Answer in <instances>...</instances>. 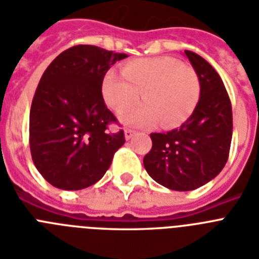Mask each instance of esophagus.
Returning a JSON list of instances; mask_svg holds the SVG:
<instances>
[{"label": "esophagus", "instance_id": "34e87169", "mask_svg": "<svg viewBox=\"0 0 259 259\" xmlns=\"http://www.w3.org/2000/svg\"><path fill=\"white\" fill-rule=\"evenodd\" d=\"M133 136H136V132L132 129H126L125 130V140H130V138H133Z\"/></svg>", "mask_w": 259, "mask_h": 259}]
</instances>
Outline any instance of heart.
I'll return each mask as SVG.
<instances>
[{"mask_svg": "<svg viewBox=\"0 0 259 259\" xmlns=\"http://www.w3.org/2000/svg\"><path fill=\"white\" fill-rule=\"evenodd\" d=\"M122 75L109 71L102 82L105 101L119 111L135 103L141 93L144 104L119 113L121 122L133 127H176L193 114L199 97L201 79L189 65L173 57L133 60L122 66Z\"/></svg>", "mask_w": 259, "mask_h": 259, "instance_id": "obj_1", "label": "heart"}]
</instances>
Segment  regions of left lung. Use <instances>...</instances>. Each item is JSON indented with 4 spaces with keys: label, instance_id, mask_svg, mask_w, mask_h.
<instances>
[{
    "label": "left lung",
    "instance_id": "left-lung-1",
    "mask_svg": "<svg viewBox=\"0 0 259 259\" xmlns=\"http://www.w3.org/2000/svg\"><path fill=\"white\" fill-rule=\"evenodd\" d=\"M201 79V97L193 114L167 133H151L153 146L144 166L157 184L170 190L198 189L226 165L232 144L233 113L228 92L215 69L185 50Z\"/></svg>",
    "mask_w": 259,
    "mask_h": 259
}]
</instances>
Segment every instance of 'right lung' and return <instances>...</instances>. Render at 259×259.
Listing matches in <instances>:
<instances>
[{"mask_svg":"<svg viewBox=\"0 0 259 259\" xmlns=\"http://www.w3.org/2000/svg\"><path fill=\"white\" fill-rule=\"evenodd\" d=\"M93 45H75L57 56L42 74L29 118L31 158L54 188L81 190L104 177L113 155L125 144L111 134L117 119L105 105L106 71L126 58Z\"/></svg>","mask_w":259,"mask_h":259,"instance_id":"right-lung-1","label":"right lung"}]
</instances>
